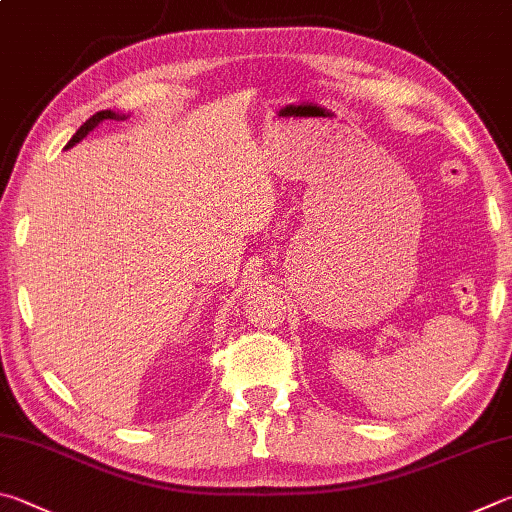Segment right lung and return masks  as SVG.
Returning a JSON list of instances; mask_svg holds the SVG:
<instances>
[{
  "mask_svg": "<svg viewBox=\"0 0 512 512\" xmlns=\"http://www.w3.org/2000/svg\"><path fill=\"white\" fill-rule=\"evenodd\" d=\"M105 119H119V114H114L112 110H103V112H96L94 116H92V119H87L83 125H80V128L76 130V134H74V137H71L69 139V143H67V148H71V146H76V143L80 141V139H83V137H87V132L89 130H94L96 128V125L98 123H101V121H105Z\"/></svg>",
  "mask_w": 512,
  "mask_h": 512,
  "instance_id": "add662e5",
  "label": "right lung"
}]
</instances>
